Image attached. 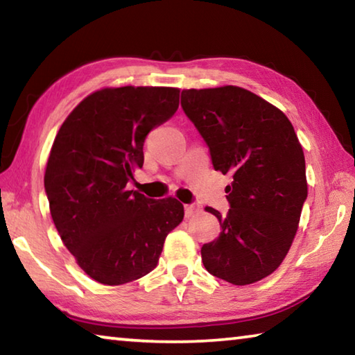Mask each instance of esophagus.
<instances>
[{
    "mask_svg": "<svg viewBox=\"0 0 355 355\" xmlns=\"http://www.w3.org/2000/svg\"><path fill=\"white\" fill-rule=\"evenodd\" d=\"M200 211V207L196 205V203H189V205H184V214L191 218V216H194Z\"/></svg>",
    "mask_w": 355,
    "mask_h": 355,
    "instance_id": "1",
    "label": "esophagus"
}]
</instances>
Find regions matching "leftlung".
Segmentation results:
<instances>
[{"instance_id": "8db88e82", "label": "left lung", "mask_w": 355, "mask_h": 355, "mask_svg": "<svg viewBox=\"0 0 355 355\" xmlns=\"http://www.w3.org/2000/svg\"><path fill=\"white\" fill-rule=\"evenodd\" d=\"M182 107L207 142L216 171L233 178L220 235L203 244L209 274L233 285L268 277L284 261L307 199L302 147L279 107L243 87L184 89Z\"/></svg>"}]
</instances>
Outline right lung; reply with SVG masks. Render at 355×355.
<instances>
[{
  "label": "right lung",
  "instance_id": "add662e5",
  "mask_svg": "<svg viewBox=\"0 0 355 355\" xmlns=\"http://www.w3.org/2000/svg\"><path fill=\"white\" fill-rule=\"evenodd\" d=\"M177 87H106L87 95L53 142L45 192L65 248L89 277L123 285L153 271L166 236L183 220L173 197L127 191L144 141L178 110Z\"/></svg>",
  "mask_w": 355,
  "mask_h": 355
}]
</instances>
